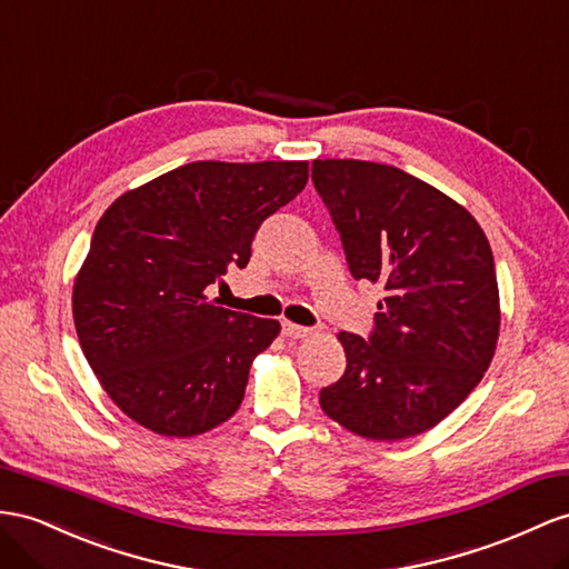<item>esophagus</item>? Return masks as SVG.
Wrapping results in <instances>:
<instances>
[{"instance_id": "34e87169", "label": "esophagus", "mask_w": 569, "mask_h": 569, "mask_svg": "<svg viewBox=\"0 0 569 569\" xmlns=\"http://www.w3.org/2000/svg\"><path fill=\"white\" fill-rule=\"evenodd\" d=\"M281 329H283V333H286V337H290V339H308L310 337V329L308 327H300V325H293V322H288V319H286V322L281 325Z\"/></svg>"}]
</instances>
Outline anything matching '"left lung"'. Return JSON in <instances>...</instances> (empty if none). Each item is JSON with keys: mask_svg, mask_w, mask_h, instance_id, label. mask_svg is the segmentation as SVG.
Returning <instances> with one entry per match:
<instances>
[{"mask_svg": "<svg viewBox=\"0 0 569 569\" xmlns=\"http://www.w3.org/2000/svg\"><path fill=\"white\" fill-rule=\"evenodd\" d=\"M353 279L380 283L370 341L341 331L346 372L322 411L366 440L435 428L483 380L500 337V290L483 228L461 203L395 166L312 163Z\"/></svg>", "mask_w": 569, "mask_h": 569, "instance_id": "left-lung-1", "label": "left lung"}]
</instances>
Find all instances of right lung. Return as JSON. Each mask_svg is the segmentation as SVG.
<instances>
[{"instance_id": "add662e5", "label": "right lung", "mask_w": 569, "mask_h": 569, "mask_svg": "<svg viewBox=\"0 0 569 569\" xmlns=\"http://www.w3.org/2000/svg\"><path fill=\"white\" fill-rule=\"evenodd\" d=\"M308 178V160H197L100 216L71 312L100 387L134 423L194 437L240 409L252 360L281 325L218 308L209 288L250 261L261 221Z\"/></svg>"}]
</instances>
